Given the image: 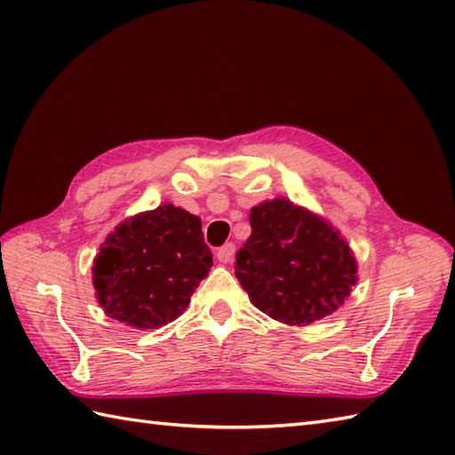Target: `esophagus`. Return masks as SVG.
<instances>
[{"label": "esophagus", "mask_w": 455, "mask_h": 455, "mask_svg": "<svg viewBox=\"0 0 455 455\" xmlns=\"http://www.w3.org/2000/svg\"><path fill=\"white\" fill-rule=\"evenodd\" d=\"M235 252H236V246H235L233 243H227V244H222V246L217 250V258H219V262H222V264H228V262H233Z\"/></svg>", "instance_id": "obj_1"}]
</instances>
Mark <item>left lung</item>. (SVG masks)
Segmentation results:
<instances>
[{
	"label": "left lung",
	"mask_w": 455,
	"mask_h": 455,
	"mask_svg": "<svg viewBox=\"0 0 455 455\" xmlns=\"http://www.w3.org/2000/svg\"><path fill=\"white\" fill-rule=\"evenodd\" d=\"M250 227L235 274L259 311L285 324H308L350 295L355 259L326 220L274 199L252 209Z\"/></svg>",
	"instance_id": "obj_1"
}]
</instances>
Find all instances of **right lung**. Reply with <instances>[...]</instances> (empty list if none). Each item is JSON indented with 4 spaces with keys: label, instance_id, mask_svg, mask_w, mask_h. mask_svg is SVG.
I'll list each match as a JSON object with an SVG mask.
<instances>
[{
    "label": "right lung",
    "instance_id": "obj_1",
    "mask_svg": "<svg viewBox=\"0 0 455 455\" xmlns=\"http://www.w3.org/2000/svg\"><path fill=\"white\" fill-rule=\"evenodd\" d=\"M212 266L201 220L162 205L121 222L93 266V287L111 318L158 328L178 318Z\"/></svg>",
    "mask_w": 455,
    "mask_h": 455
}]
</instances>
